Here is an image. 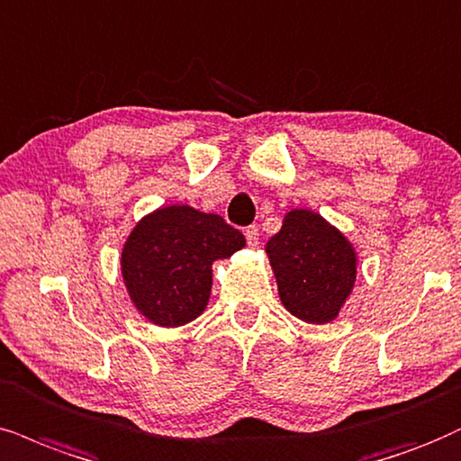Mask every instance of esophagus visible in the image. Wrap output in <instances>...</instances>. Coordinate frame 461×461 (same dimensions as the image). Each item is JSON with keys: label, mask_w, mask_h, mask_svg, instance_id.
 <instances>
[{"label": "esophagus", "mask_w": 461, "mask_h": 461, "mask_svg": "<svg viewBox=\"0 0 461 461\" xmlns=\"http://www.w3.org/2000/svg\"><path fill=\"white\" fill-rule=\"evenodd\" d=\"M244 236H247V244L250 249H255L259 244V230L255 225H250L244 230Z\"/></svg>", "instance_id": "obj_1"}]
</instances>
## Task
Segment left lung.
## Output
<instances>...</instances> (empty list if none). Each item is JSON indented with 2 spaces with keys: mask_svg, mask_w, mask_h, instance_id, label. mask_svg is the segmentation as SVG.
<instances>
[{
  "mask_svg": "<svg viewBox=\"0 0 461 461\" xmlns=\"http://www.w3.org/2000/svg\"><path fill=\"white\" fill-rule=\"evenodd\" d=\"M266 253L283 306L306 323L334 321L357 274L351 242L321 214L291 211Z\"/></svg>",
  "mask_w": 461,
  "mask_h": 461,
  "instance_id": "8db88e82",
  "label": "left lung"
}]
</instances>
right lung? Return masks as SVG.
Masks as SVG:
<instances>
[{
    "label": "right lung",
    "instance_id": "right-lung-1",
    "mask_svg": "<svg viewBox=\"0 0 461 461\" xmlns=\"http://www.w3.org/2000/svg\"><path fill=\"white\" fill-rule=\"evenodd\" d=\"M242 247L244 236L219 214L167 206L133 227L121 255V274L133 306L150 323L178 328L206 308L212 261L231 258Z\"/></svg>",
    "mask_w": 461,
    "mask_h": 461
}]
</instances>
